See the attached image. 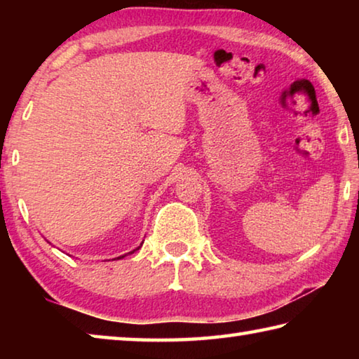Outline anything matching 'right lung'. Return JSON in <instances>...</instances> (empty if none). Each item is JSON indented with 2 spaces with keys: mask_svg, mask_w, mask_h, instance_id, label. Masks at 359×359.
Returning a JSON list of instances; mask_svg holds the SVG:
<instances>
[{
  "mask_svg": "<svg viewBox=\"0 0 359 359\" xmlns=\"http://www.w3.org/2000/svg\"><path fill=\"white\" fill-rule=\"evenodd\" d=\"M141 245H142V244H141ZM141 245H139V247L136 248V250H139V248H141ZM133 252H135V250H133ZM133 252H130V253H133ZM118 258H121V257H118Z\"/></svg>",
  "mask_w": 359,
  "mask_h": 359,
  "instance_id": "obj_1",
  "label": "right lung"
}]
</instances>
